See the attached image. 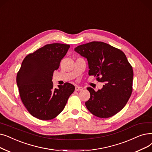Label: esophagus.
I'll return each mask as SVG.
<instances>
[{
    "label": "esophagus",
    "mask_w": 152,
    "mask_h": 152,
    "mask_svg": "<svg viewBox=\"0 0 152 152\" xmlns=\"http://www.w3.org/2000/svg\"><path fill=\"white\" fill-rule=\"evenodd\" d=\"M75 90H76V91H82V90H83V88L82 87H80V86H76V87L75 88Z\"/></svg>",
    "instance_id": "esophagus-1"
}]
</instances>
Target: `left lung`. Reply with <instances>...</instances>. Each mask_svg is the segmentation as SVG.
Returning a JSON list of instances; mask_svg holds the SVG:
<instances>
[{"instance_id":"1","label":"left lung","mask_w":152,"mask_h":152,"mask_svg":"<svg viewBox=\"0 0 152 152\" xmlns=\"http://www.w3.org/2000/svg\"><path fill=\"white\" fill-rule=\"evenodd\" d=\"M75 51L87 59L89 75L104 83L97 92L87 88L91 96L86 106L98 117L114 115L126 105L132 92L134 72L126 56L121 50L102 42L80 45Z\"/></svg>"}]
</instances>
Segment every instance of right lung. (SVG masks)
I'll use <instances>...</instances> for the list:
<instances>
[{"mask_svg":"<svg viewBox=\"0 0 152 152\" xmlns=\"http://www.w3.org/2000/svg\"><path fill=\"white\" fill-rule=\"evenodd\" d=\"M70 46L52 43L45 45L26 56L17 75L21 100L29 113L43 121L55 118L64 109L73 85L66 83L53 88L52 76L58 69Z\"/></svg>","mask_w":152,"mask_h":152,"instance_id":"1","label":"right lung"}]
</instances>
